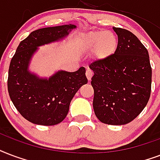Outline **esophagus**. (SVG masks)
I'll return each instance as SVG.
<instances>
[{"instance_id":"34e87169","label":"esophagus","mask_w":160,"mask_h":160,"mask_svg":"<svg viewBox=\"0 0 160 160\" xmlns=\"http://www.w3.org/2000/svg\"><path fill=\"white\" fill-rule=\"evenodd\" d=\"M92 75H93V72H92V71L91 69H89V68L87 69L86 76H87V78H88V81H90V80H91Z\"/></svg>"}]
</instances>
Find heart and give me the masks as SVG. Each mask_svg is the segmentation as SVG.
<instances>
[{
  "label": "heart",
  "instance_id": "obj_1",
  "mask_svg": "<svg viewBox=\"0 0 160 160\" xmlns=\"http://www.w3.org/2000/svg\"><path fill=\"white\" fill-rule=\"evenodd\" d=\"M84 50L94 51L98 59L104 60L112 57L118 48L116 36L109 31H96L85 34L82 39Z\"/></svg>",
  "mask_w": 160,
  "mask_h": 160
}]
</instances>
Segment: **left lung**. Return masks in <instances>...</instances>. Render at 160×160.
I'll return each mask as SVG.
<instances>
[{"label": "left lung", "mask_w": 160, "mask_h": 160, "mask_svg": "<svg viewBox=\"0 0 160 160\" xmlns=\"http://www.w3.org/2000/svg\"><path fill=\"white\" fill-rule=\"evenodd\" d=\"M118 48L112 57L89 65L93 72L96 117L103 123L126 124L143 110L150 97L152 68L148 50L126 29L112 27Z\"/></svg>", "instance_id": "left-lung-1"}]
</instances>
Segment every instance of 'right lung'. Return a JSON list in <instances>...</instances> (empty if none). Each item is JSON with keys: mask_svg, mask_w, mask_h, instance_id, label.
<instances>
[{"mask_svg": "<svg viewBox=\"0 0 160 160\" xmlns=\"http://www.w3.org/2000/svg\"><path fill=\"white\" fill-rule=\"evenodd\" d=\"M75 25L36 30L20 42L11 60L7 88L11 100L23 118L35 124H58L68 115L72 98L88 82L83 67L73 72L58 71L49 78H40L28 71L38 47L62 39Z\"/></svg>", "mask_w": 160, "mask_h": 160, "instance_id": "obj_1", "label": "right lung"}]
</instances>
